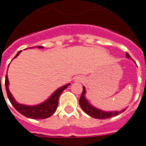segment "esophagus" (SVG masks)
Listing matches in <instances>:
<instances>
[{"label": "esophagus", "mask_w": 146, "mask_h": 146, "mask_svg": "<svg viewBox=\"0 0 146 146\" xmlns=\"http://www.w3.org/2000/svg\"><path fill=\"white\" fill-rule=\"evenodd\" d=\"M82 80V78H81V77H77L75 81L76 82H80Z\"/></svg>", "instance_id": "1"}]
</instances>
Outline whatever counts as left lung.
I'll list each match as a JSON object with an SVG mask.
<instances>
[{"label": "left lung", "mask_w": 146, "mask_h": 146, "mask_svg": "<svg viewBox=\"0 0 146 146\" xmlns=\"http://www.w3.org/2000/svg\"><path fill=\"white\" fill-rule=\"evenodd\" d=\"M127 58H131V56L129 55L128 53H126ZM86 93L85 91V88L83 86V91L82 93V95L79 99V105L81 106L84 112L90 115L92 118H98V119H105V118H109L113 116H117L121 113L122 112H124L126 109L121 110V111H111V112H106V111H103V110L98 109V108L94 107L92 106V104H90L89 102L85 98V94Z\"/></svg>", "instance_id": "8db88e82"}]
</instances>
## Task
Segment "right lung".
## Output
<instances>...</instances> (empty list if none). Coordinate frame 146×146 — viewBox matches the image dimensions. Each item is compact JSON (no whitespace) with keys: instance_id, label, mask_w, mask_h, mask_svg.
<instances>
[{"instance_id":"1","label":"right lung","mask_w":146,"mask_h":146,"mask_svg":"<svg viewBox=\"0 0 146 146\" xmlns=\"http://www.w3.org/2000/svg\"><path fill=\"white\" fill-rule=\"evenodd\" d=\"M31 48H32V47H31ZM37 48H43V47L39 46H37ZM21 52L22 51H19L16 54V55L14 57V58H16L21 53ZM70 85V84L68 83L62 86V87L58 88L46 101L42 102L38 105H35V106H28V105L19 104L15 101V100L12 95V94L9 91V80H8L7 75L6 76L5 78V86L8 98H9L12 105L19 113L28 117V118H34V119H45V118H47L50 117L51 115H52L55 112V110H57V107L58 105V99L61 94Z\"/></svg>"}]
</instances>
